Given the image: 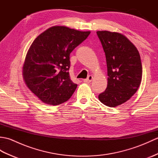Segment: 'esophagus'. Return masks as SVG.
I'll use <instances>...</instances> for the list:
<instances>
[{
    "label": "esophagus",
    "mask_w": 158,
    "mask_h": 158,
    "mask_svg": "<svg viewBox=\"0 0 158 158\" xmlns=\"http://www.w3.org/2000/svg\"><path fill=\"white\" fill-rule=\"evenodd\" d=\"M92 79H93V77L92 75H89L88 76V77L87 79H83V81H84L85 83H90L92 81Z\"/></svg>",
    "instance_id": "34e87169"
}]
</instances>
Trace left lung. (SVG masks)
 Returning a JSON list of instances; mask_svg holds the SVG:
<instances>
[{"label":"left lung","instance_id":"obj_1","mask_svg":"<svg viewBox=\"0 0 158 158\" xmlns=\"http://www.w3.org/2000/svg\"><path fill=\"white\" fill-rule=\"evenodd\" d=\"M105 53L108 83L98 98L115 107L126 102L138 89L142 80V64L136 47L118 32L97 31Z\"/></svg>","mask_w":158,"mask_h":158}]
</instances>
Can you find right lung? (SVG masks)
I'll return each mask as SVG.
<instances>
[{
    "label": "right lung",
    "instance_id": "right-lung-1",
    "mask_svg": "<svg viewBox=\"0 0 158 158\" xmlns=\"http://www.w3.org/2000/svg\"><path fill=\"white\" fill-rule=\"evenodd\" d=\"M89 34L56 26L35 39L26 56L23 77L28 88L41 101L58 105L71 97L77 85L70 78V53Z\"/></svg>",
    "mask_w": 158,
    "mask_h": 158
}]
</instances>
